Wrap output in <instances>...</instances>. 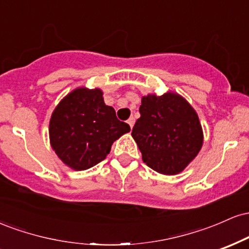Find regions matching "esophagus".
I'll return each instance as SVG.
<instances>
[{"instance_id": "obj_1", "label": "esophagus", "mask_w": 249, "mask_h": 249, "mask_svg": "<svg viewBox=\"0 0 249 249\" xmlns=\"http://www.w3.org/2000/svg\"><path fill=\"white\" fill-rule=\"evenodd\" d=\"M134 122H136V119H134L133 117H130V118L127 119V124L130 125V127H131V128L133 127V125H134Z\"/></svg>"}]
</instances>
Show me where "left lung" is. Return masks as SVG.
<instances>
[{"label":"left lung","instance_id":"8db88e82","mask_svg":"<svg viewBox=\"0 0 249 249\" xmlns=\"http://www.w3.org/2000/svg\"><path fill=\"white\" fill-rule=\"evenodd\" d=\"M141 118L132 137L142 161L158 173L174 176L184 171L204 142L199 117L178 93L147 95L142 98Z\"/></svg>","mask_w":249,"mask_h":249}]
</instances>
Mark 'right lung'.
Masks as SVG:
<instances>
[{
    "instance_id": "add662e5",
    "label": "right lung",
    "mask_w": 249,
    "mask_h": 249,
    "mask_svg": "<svg viewBox=\"0 0 249 249\" xmlns=\"http://www.w3.org/2000/svg\"><path fill=\"white\" fill-rule=\"evenodd\" d=\"M130 131L105 105L101 89L78 88L59 102L49 124L50 144L58 158L76 171L104 160L111 145Z\"/></svg>"
}]
</instances>
